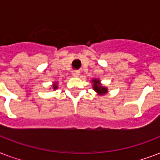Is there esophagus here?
I'll list each match as a JSON object with an SVG mask.
<instances>
[{
	"instance_id": "34e87169",
	"label": "esophagus",
	"mask_w": 160,
	"mask_h": 160,
	"mask_svg": "<svg viewBox=\"0 0 160 160\" xmlns=\"http://www.w3.org/2000/svg\"><path fill=\"white\" fill-rule=\"evenodd\" d=\"M72 75L73 76H75V77H76V76H79V75H80V71H79V70H73Z\"/></svg>"
}]
</instances>
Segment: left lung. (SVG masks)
Masks as SVG:
<instances>
[{"mask_svg": "<svg viewBox=\"0 0 160 160\" xmlns=\"http://www.w3.org/2000/svg\"><path fill=\"white\" fill-rule=\"evenodd\" d=\"M91 82L93 83L92 87L93 89H94V90L100 95H105V94H106V93L108 92V89H107L106 87H105V86H102L101 84H100V81L99 80H97V79H94V80H92Z\"/></svg>", "mask_w": 160, "mask_h": 160, "instance_id": "8db88e82", "label": "left lung"}]
</instances>
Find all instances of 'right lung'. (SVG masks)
Instances as JSON below:
<instances>
[{
	"label": "right lung",
	"instance_id": "right-lung-1",
	"mask_svg": "<svg viewBox=\"0 0 160 160\" xmlns=\"http://www.w3.org/2000/svg\"><path fill=\"white\" fill-rule=\"evenodd\" d=\"M52 88H53L54 90H56V89H57V88H58L57 83H56V82L54 83V84H53V86H52Z\"/></svg>",
	"mask_w": 160,
	"mask_h": 160
}]
</instances>
